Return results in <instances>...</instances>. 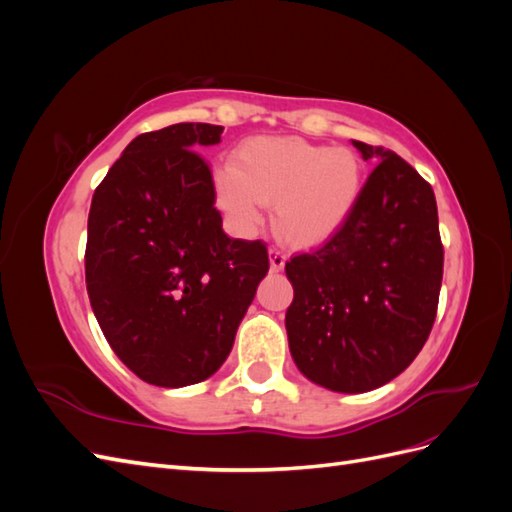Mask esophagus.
I'll return each mask as SVG.
<instances>
[{"label": "esophagus", "mask_w": 512, "mask_h": 512, "mask_svg": "<svg viewBox=\"0 0 512 512\" xmlns=\"http://www.w3.org/2000/svg\"><path fill=\"white\" fill-rule=\"evenodd\" d=\"M269 260H271V271H282L286 265V254L280 250V247H271Z\"/></svg>", "instance_id": "obj_1"}]
</instances>
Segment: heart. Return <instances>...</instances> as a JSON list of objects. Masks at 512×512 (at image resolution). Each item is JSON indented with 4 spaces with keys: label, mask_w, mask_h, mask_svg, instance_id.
Returning <instances> with one entry per match:
<instances>
[{
    "label": "heart",
    "mask_w": 512,
    "mask_h": 512,
    "mask_svg": "<svg viewBox=\"0 0 512 512\" xmlns=\"http://www.w3.org/2000/svg\"><path fill=\"white\" fill-rule=\"evenodd\" d=\"M222 209L239 226L275 207V230L292 245H318L344 224L361 190V164L350 149L301 138L258 136L243 143L232 166L215 170Z\"/></svg>",
    "instance_id": "1"
}]
</instances>
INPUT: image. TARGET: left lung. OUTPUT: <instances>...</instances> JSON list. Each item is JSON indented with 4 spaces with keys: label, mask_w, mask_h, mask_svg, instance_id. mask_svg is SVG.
Masks as SVG:
<instances>
[{
    "label": "left lung",
    "mask_w": 512,
    "mask_h": 512,
    "mask_svg": "<svg viewBox=\"0 0 512 512\" xmlns=\"http://www.w3.org/2000/svg\"><path fill=\"white\" fill-rule=\"evenodd\" d=\"M352 143L380 162L335 235L286 262L290 354L303 376L337 393L378 389L416 359L444 271L431 185L397 153Z\"/></svg>",
    "instance_id": "1"
}]
</instances>
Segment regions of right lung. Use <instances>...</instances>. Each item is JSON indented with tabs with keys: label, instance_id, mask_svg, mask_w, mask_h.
<instances>
[{
	"label": "right lung",
	"instance_id": "1",
	"mask_svg": "<svg viewBox=\"0 0 512 512\" xmlns=\"http://www.w3.org/2000/svg\"><path fill=\"white\" fill-rule=\"evenodd\" d=\"M222 132L175 123L136 136L89 209L85 282L100 329L123 365L166 389L220 369L269 273L265 241L222 230L211 166L196 151Z\"/></svg>",
	"mask_w": 512,
	"mask_h": 512
}]
</instances>
